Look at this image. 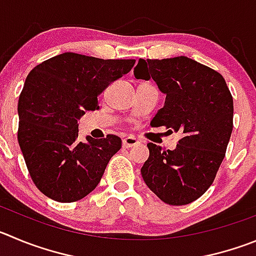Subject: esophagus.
<instances>
[{
	"mask_svg": "<svg viewBox=\"0 0 256 256\" xmlns=\"http://www.w3.org/2000/svg\"><path fill=\"white\" fill-rule=\"evenodd\" d=\"M138 140L134 138V136H126L125 139H122V146L124 148H131V146H135L138 144Z\"/></svg>",
	"mask_w": 256,
	"mask_h": 256,
	"instance_id": "34e87169",
	"label": "esophagus"
}]
</instances>
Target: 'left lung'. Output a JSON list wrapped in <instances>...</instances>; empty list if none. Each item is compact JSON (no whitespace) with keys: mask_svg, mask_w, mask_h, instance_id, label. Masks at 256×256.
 Masks as SVG:
<instances>
[{"mask_svg":"<svg viewBox=\"0 0 256 256\" xmlns=\"http://www.w3.org/2000/svg\"><path fill=\"white\" fill-rule=\"evenodd\" d=\"M134 76L152 80L166 96L152 126L182 135L174 150L148 144L142 179L166 204H190L211 187L225 158L232 132L230 90L218 72L187 56L139 59Z\"/></svg>","mask_w":256,"mask_h":256,"instance_id":"obj_1","label":"left lung"}]
</instances>
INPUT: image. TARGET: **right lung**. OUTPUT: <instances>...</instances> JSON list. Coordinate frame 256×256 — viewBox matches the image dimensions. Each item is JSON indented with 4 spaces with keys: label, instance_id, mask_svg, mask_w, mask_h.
<instances>
[{
    "label": "right lung",
    "instance_id": "1",
    "mask_svg": "<svg viewBox=\"0 0 256 256\" xmlns=\"http://www.w3.org/2000/svg\"><path fill=\"white\" fill-rule=\"evenodd\" d=\"M134 64L63 52L28 73L18 104V140L31 179L46 197L69 204L97 187L121 139L80 142L78 120L100 108L97 97Z\"/></svg>",
    "mask_w": 256,
    "mask_h": 256
}]
</instances>
